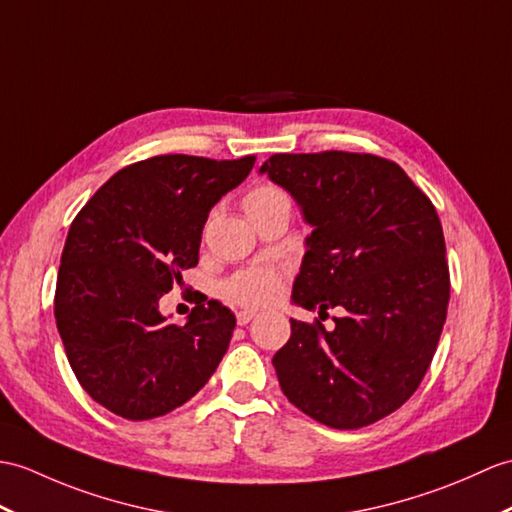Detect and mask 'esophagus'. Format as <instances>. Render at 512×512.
<instances>
[{"label": "esophagus", "mask_w": 512, "mask_h": 512, "mask_svg": "<svg viewBox=\"0 0 512 512\" xmlns=\"http://www.w3.org/2000/svg\"><path fill=\"white\" fill-rule=\"evenodd\" d=\"M257 314L255 312H251V310H242V312H237V325H248V323H251V320L255 318Z\"/></svg>", "instance_id": "esophagus-1"}]
</instances>
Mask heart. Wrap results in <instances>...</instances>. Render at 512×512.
Listing matches in <instances>:
<instances>
[{
  "label": "heart",
  "mask_w": 512,
  "mask_h": 512,
  "mask_svg": "<svg viewBox=\"0 0 512 512\" xmlns=\"http://www.w3.org/2000/svg\"><path fill=\"white\" fill-rule=\"evenodd\" d=\"M281 200H288L283 189L264 185V187L253 189V192L246 196L244 207L248 213H253L255 209H261ZM222 290L227 299L240 305H251V307L268 305L270 301H275V296L279 294V275L270 268H246V270L235 272V275L224 283Z\"/></svg>",
  "instance_id": "b5f03b06"
}]
</instances>
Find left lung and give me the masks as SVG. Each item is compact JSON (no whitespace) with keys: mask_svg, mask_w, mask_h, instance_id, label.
<instances>
[{"mask_svg":"<svg viewBox=\"0 0 512 512\" xmlns=\"http://www.w3.org/2000/svg\"><path fill=\"white\" fill-rule=\"evenodd\" d=\"M268 174L312 233L292 303L327 314L334 331L290 318L275 366L283 395L307 417L358 430L419 388L447 318L449 270L438 213L397 163L358 152L272 154Z\"/></svg>","mask_w":512,"mask_h":512,"instance_id":"obj_1","label":"left lung"}]
</instances>
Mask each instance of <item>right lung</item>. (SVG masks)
<instances>
[{"label": "right lung", "mask_w": 512, "mask_h": 512, "mask_svg": "<svg viewBox=\"0 0 512 512\" xmlns=\"http://www.w3.org/2000/svg\"><path fill=\"white\" fill-rule=\"evenodd\" d=\"M255 157L216 161L163 154L111 176L80 209L58 268L54 316L71 371L100 406L148 421L209 382L235 329L220 301L174 325L159 301L198 264L211 207Z\"/></svg>", "instance_id": "1"}]
</instances>
